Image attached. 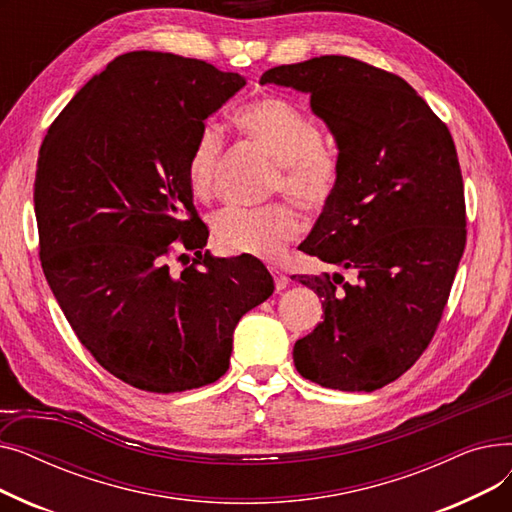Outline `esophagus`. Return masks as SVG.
Listing matches in <instances>:
<instances>
[{
    "label": "esophagus",
    "instance_id": "esophagus-1",
    "mask_svg": "<svg viewBox=\"0 0 512 512\" xmlns=\"http://www.w3.org/2000/svg\"><path fill=\"white\" fill-rule=\"evenodd\" d=\"M270 272H272V276H274V284H276V290H284L286 286H288V276L284 274V272H280L278 267H270Z\"/></svg>",
    "mask_w": 512,
    "mask_h": 512
}]
</instances>
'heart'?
I'll list each match as a JSON object with an SVG mask.
<instances>
[{
  "label": "heart",
  "mask_w": 512,
  "mask_h": 512,
  "mask_svg": "<svg viewBox=\"0 0 512 512\" xmlns=\"http://www.w3.org/2000/svg\"><path fill=\"white\" fill-rule=\"evenodd\" d=\"M234 122L278 164L280 176L274 180V191H284L307 209H317L330 199L336 184L334 159L319 149L321 132L299 107L278 97H265L242 107ZM222 155L220 130L203 126L186 161V180L197 197L211 195ZM299 230V215L288 203L228 207L213 220V234L226 251L261 259L278 257Z\"/></svg>",
  "instance_id": "obj_1"
}]
</instances>
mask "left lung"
I'll return each mask as SVG.
<instances>
[{"label": "left lung", "mask_w": 512, "mask_h": 512, "mask_svg": "<svg viewBox=\"0 0 512 512\" xmlns=\"http://www.w3.org/2000/svg\"><path fill=\"white\" fill-rule=\"evenodd\" d=\"M259 83L311 95L334 134V191L299 249L357 272L355 284L299 276L324 321L294 344V367L324 388L373 392L427 348L465 251L454 141L407 80L353 58L278 66Z\"/></svg>", "instance_id": "left-lung-1"}]
</instances>
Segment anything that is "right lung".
Wrapping results in <instances>:
<instances>
[{"mask_svg": "<svg viewBox=\"0 0 512 512\" xmlns=\"http://www.w3.org/2000/svg\"><path fill=\"white\" fill-rule=\"evenodd\" d=\"M245 85L203 60L130 51L72 97L39 149L47 284L97 363L139 390L220 380L240 317L274 292L259 259L203 251L209 230L186 180L205 120ZM172 252L187 259L178 273Z\"/></svg>", "mask_w": 512, "mask_h": 512, "instance_id": "right-lung-1", "label": "right lung"}]
</instances>
